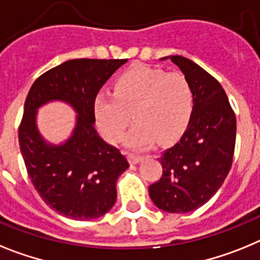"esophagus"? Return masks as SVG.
I'll use <instances>...</instances> for the list:
<instances>
[{"instance_id": "obj_1", "label": "esophagus", "mask_w": 260, "mask_h": 260, "mask_svg": "<svg viewBox=\"0 0 260 260\" xmlns=\"http://www.w3.org/2000/svg\"><path fill=\"white\" fill-rule=\"evenodd\" d=\"M128 158H129L131 164H139V162L144 158V155L135 154V153H128Z\"/></svg>"}]
</instances>
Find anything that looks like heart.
<instances>
[{
  "instance_id": "obj_1",
  "label": "heart",
  "mask_w": 260,
  "mask_h": 260,
  "mask_svg": "<svg viewBox=\"0 0 260 260\" xmlns=\"http://www.w3.org/2000/svg\"><path fill=\"white\" fill-rule=\"evenodd\" d=\"M193 110V90L180 72L168 73L150 67H136L121 74L114 94L101 92L95 99L99 127L116 143L133 121L128 144L146 148L159 139L169 143L186 129Z\"/></svg>"
}]
</instances>
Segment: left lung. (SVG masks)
<instances>
[{
  "instance_id": "left-lung-1",
  "label": "left lung",
  "mask_w": 260,
  "mask_h": 260,
  "mask_svg": "<svg viewBox=\"0 0 260 260\" xmlns=\"http://www.w3.org/2000/svg\"><path fill=\"white\" fill-rule=\"evenodd\" d=\"M193 90V110L178 143L158 161L159 179L149 186L155 207L187 213L208 202L222 186L233 164L237 121L226 92L213 76L183 56H170Z\"/></svg>"
}]
</instances>
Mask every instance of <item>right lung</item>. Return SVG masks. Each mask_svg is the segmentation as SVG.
<instances>
[{"label": "right lung", "instance_id": "add662e5", "mask_svg": "<svg viewBox=\"0 0 260 260\" xmlns=\"http://www.w3.org/2000/svg\"><path fill=\"white\" fill-rule=\"evenodd\" d=\"M127 58H74L36 78L24 102L18 137L27 174L47 205L72 220L107 213L116 202V180L129 168L120 150L105 143L94 128L95 98ZM64 100L79 114L74 136L48 146L37 132L36 110L49 100Z\"/></svg>", "mask_w": 260, "mask_h": 260}]
</instances>
